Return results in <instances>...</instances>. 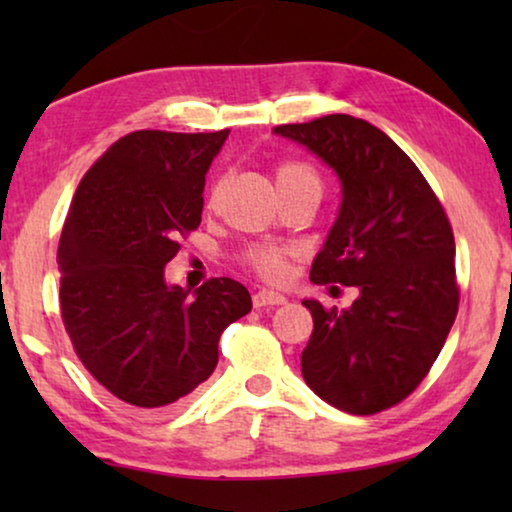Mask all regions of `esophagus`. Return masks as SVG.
Returning a JSON list of instances; mask_svg holds the SVG:
<instances>
[{"instance_id": "obj_1", "label": "esophagus", "mask_w": 512, "mask_h": 512, "mask_svg": "<svg viewBox=\"0 0 512 512\" xmlns=\"http://www.w3.org/2000/svg\"><path fill=\"white\" fill-rule=\"evenodd\" d=\"M286 298L282 293L277 291H268V289H261L254 293V307H268V305H284Z\"/></svg>"}]
</instances>
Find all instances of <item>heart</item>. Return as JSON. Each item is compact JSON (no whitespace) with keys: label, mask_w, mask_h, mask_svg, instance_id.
Here are the masks:
<instances>
[{"label":"heart","mask_w":512,"mask_h":512,"mask_svg":"<svg viewBox=\"0 0 512 512\" xmlns=\"http://www.w3.org/2000/svg\"><path fill=\"white\" fill-rule=\"evenodd\" d=\"M272 177H275L277 191L282 195L305 184L321 186L319 172L310 163H305V160H279L275 170H272ZM214 195L216 186H212V191H209V200H214ZM291 254L293 251L289 247H282V244H256V247L244 251L240 258L247 268L254 270L265 282H282L286 272H289Z\"/></svg>","instance_id":"obj_1"}]
</instances>
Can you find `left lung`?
<instances>
[{"label":"left lung","mask_w":512,"mask_h":512,"mask_svg":"<svg viewBox=\"0 0 512 512\" xmlns=\"http://www.w3.org/2000/svg\"><path fill=\"white\" fill-rule=\"evenodd\" d=\"M338 172L342 205L310 279L359 286L345 312L305 300L300 356L314 394L349 415L405 401L429 375L459 310L454 235L438 195L401 146L347 114L277 125Z\"/></svg>","instance_id":"8db88e82"}]
</instances>
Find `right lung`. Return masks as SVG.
<instances>
[{"label": "right lung", "instance_id": "add662e5", "mask_svg": "<svg viewBox=\"0 0 512 512\" xmlns=\"http://www.w3.org/2000/svg\"><path fill=\"white\" fill-rule=\"evenodd\" d=\"M230 130H137L83 174L62 228L60 317L83 368L132 410H163L207 380L247 286L212 277L188 296L163 268L202 219L209 163Z\"/></svg>", "mask_w": 512, "mask_h": 512}]
</instances>
